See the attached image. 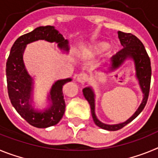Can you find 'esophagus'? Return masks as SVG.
<instances>
[{
    "label": "esophagus",
    "mask_w": 158,
    "mask_h": 158,
    "mask_svg": "<svg viewBox=\"0 0 158 158\" xmlns=\"http://www.w3.org/2000/svg\"><path fill=\"white\" fill-rule=\"evenodd\" d=\"M88 79H89L88 75L86 73H81L80 74H78L77 78V81L80 82V83H85V82L87 81Z\"/></svg>",
    "instance_id": "esophagus-1"
}]
</instances>
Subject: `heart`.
<instances>
[{"label": "heart", "instance_id": "heart-1", "mask_svg": "<svg viewBox=\"0 0 158 158\" xmlns=\"http://www.w3.org/2000/svg\"><path fill=\"white\" fill-rule=\"evenodd\" d=\"M109 46V43H107V42L100 41L92 44V45L88 48V50H89V51H91L92 53H93V54H100L105 52L107 49H108Z\"/></svg>", "mask_w": 158, "mask_h": 158}]
</instances>
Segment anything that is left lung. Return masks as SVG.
<instances>
[{"mask_svg":"<svg viewBox=\"0 0 158 158\" xmlns=\"http://www.w3.org/2000/svg\"><path fill=\"white\" fill-rule=\"evenodd\" d=\"M118 35L123 48L111 57L109 69L110 71H114L118 69L127 58H131L135 62V71H136V77L139 80V85L143 93V99L139 108L137 109L135 114L131 118H128L126 122L114 124V125L105 124L100 122L98 118H96V115L95 114V93L93 89L91 87H86L83 89L84 96L88 100L89 104H90L91 113L95 124L102 129L113 131H118L126 126L127 124L135 119L142 112V110L144 109L146 102H147L148 96H149L150 81H151L150 59L142 42L136 36L131 33L118 31Z\"/></svg>","mask_w":158,"mask_h":158,"instance_id":"1","label":"left lung"}]
</instances>
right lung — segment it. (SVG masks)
<instances>
[{"instance_id":"obj_1","label":"right lung","mask_w":158,"mask_h":158,"mask_svg":"<svg viewBox=\"0 0 158 158\" xmlns=\"http://www.w3.org/2000/svg\"><path fill=\"white\" fill-rule=\"evenodd\" d=\"M37 40H45L58 43V47L65 51H69L68 41L54 26L39 27L32 31L19 37L11 48L6 62L8 93L12 106L20 116L31 126L47 128L56 125L62 118L65 110L62 88L71 78L54 82L48 96L51 105L43 111L35 110L32 107L33 79L26 70L23 55L26 46Z\"/></svg>"}]
</instances>
